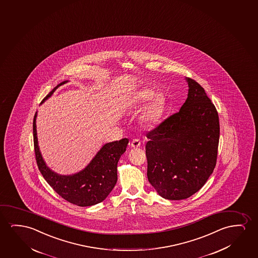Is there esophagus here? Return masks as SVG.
Masks as SVG:
<instances>
[{"label": "esophagus", "instance_id": "34e87169", "mask_svg": "<svg viewBox=\"0 0 258 258\" xmlns=\"http://www.w3.org/2000/svg\"><path fill=\"white\" fill-rule=\"evenodd\" d=\"M142 145V142L138 139H135V140H133L131 142V147L132 148H139L140 146Z\"/></svg>", "mask_w": 258, "mask_h": 258}]
</instances>
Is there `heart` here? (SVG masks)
Returning a JSON list of instances; mask_svg holds the SVG:
<instances>
[{"label": "heart", "instance_id": "obj_1", "mask_svg": "<svg viewBox=\"0 0 258 258\" xmlns=\"http://www.w3.org/2000/svg\"><path fill=\"white\" fill-rule=\"evenodd\" d=\"M153 95L154 91L152 89L144 88L140 91L135 97V103L139 106L143 105L149 99L151 100L142 116L143 121L149 124H156L159 122L165 107V101L163 95H156L153 97Z\"/></svg>", "mask_w": 258, "mask_h": 258}]
</instances>
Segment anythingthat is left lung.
Instances as JSON below:
<instances>
[{"label": "left lung", "instance_id": "1", "mask_svg": "<svg viewBox=\"0 0 258 258\" xmlns=\"http://www.w3.org/2000/svg\"><path fill=\"white\" fill-rule=\"evenodd\" d=\"M186 81L188 95L181 109L147 134L148 179L168 200L198 192L217 163L218 111L204 87L191 78Z\"/></svg>", "mask_w": 258, "mask_h": 258}]
</instances>
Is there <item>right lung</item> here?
I'll list each match as a JSON object with an SVG mask.
<instances>
[{
  "label": "right lung",
  "mask_w": 258,
  "mask_h": 258,
  "mask_svg": "<svg viewBox=\"0 0 258 258\" xmlns=\"http://www.w3.org/2000/svg\"><path fill=\"white\" fill-rule=\"evenodd\" d=\"M64 81L54 87L43 99L42 102L54 93ZM36 114L33 118V144L37 165L40 173L54 192L62 198L80 207L92 206L102 203L112 191L117 180L116 166L120 156L125 152L128 139L107 143L102 147L94 159L79 173L62 176L54 173L47 167L40 155L36 133Z\"/></svg>",
  "instance_id": "add662e5"
}]
</instances>
